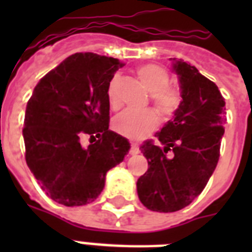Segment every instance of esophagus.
<instances>
[{
	"label": "esophagus",
	"mask_w": 252,
	"mask_h": 252,
	"mask_svg": "<svg viewBox=\"0 0 252 252\" xmlns=\"http://www.w3.org/2000/svg\"><path fill=\"white\" fill-rule=\"evenodd\" d=\"M129 153L132 154V156H134V154H138V153H140V148H138L137 144H130Z\"/></svg>",
	"instance_id": "obj_1"
}]
</instances>
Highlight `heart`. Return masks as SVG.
<instances>
[{"label": "heart", "instance_id": "heart-1", "mask_svg": "<svg viewBox=\"0 0 252 252\" xmlns=\"http://www.w3.org/2000/svg\"><path fill=\"white\" fill-rule=\"evenodd\" d=\"M137 78L150 93V102L162 119L168 120L179 111L183 94L179 87L171 86L170 73L162 65H140L136 70ZM107 100L111 108L120 106L119 98V76H115L107 86ZM158 118L154 111L126 110L116 115L112 120V128L116 133L129 140H138L157 128Z\"/></svg>", "mask_w": 252, "mask_h": 252}]
</instances>
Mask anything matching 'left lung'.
Segmentation results:
<instances>
[{"instance_id": "obj_1", "label": "left lung", "mask_w": 252, "mask_h": 252, "mask_svg": "<svg viewBox=\"0 0 252 252\" xmlns=\"http://www.w3.org/2000/svg\"><path fill=\"white\" fill-rule=\"evenodd\" d=\"M175 60V59H174ZM183 102L157 141L141 146L148 171L138 178V199L154 212H176L203 192L220 158L225 100L215 82L192 65L176 61Z\"/></svg>"}]
</instances>
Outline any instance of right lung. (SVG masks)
<instances>
[{
	"mask_svg": "<svg viewBox=\"0 0 252 252\" xmlns=\"http://www.w3.org/2000/svg\"><path fill=\"white\" fill-rule=\"evenodd\" d=\"M123 63L96 53H74L47 73L27 102L26 162L41 189L56 203L94 201L106 174L123 162L129 142L108 129L107 86ZM90 135L91 145L80 140Z\"/></svg>",
	"mask_w": 252,
	"mask_h": 252,
	"instance_id": "1",
	"label": "right lung"
}]
</instances>
